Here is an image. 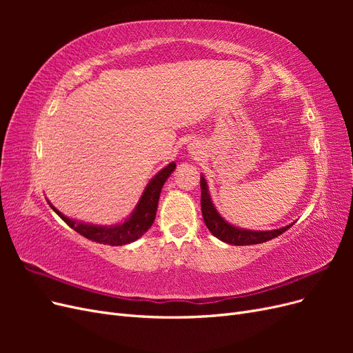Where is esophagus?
<instances>
[{"mask_svg":"<svg viewBox=\"0 0 353 353\" xmlns=\"http://www.w3.org/2000/svg\"><path fill=\"white\" fill-rule=\"evenodd\" d=\"M187 150H188V153L193 156V157H200L201 154H203V144L200 143V141H197V140H194V141H191L188 145H187Z\"/></svg>","mask_w":353,"mask_h":353,"instance_id":"34e87169","label":"esophagus"}]
</instances>
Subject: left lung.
I'll return each instance as SVG.
<instances>
[{
  "label": "left lung",
  "instance_id": "8db88e82",
  "mask_svg": "<svg viewBox=\"0 0 353 353\" xmlns=\"http://www.w3.org/2000/svg\"><path fill=\"white\" fill-rule=\"evenodd\" d=\"M200 188H201V213H203V219H205L206 227L209 228V231L213 234V236L227 244L249 245V244L265 243L279 237L280 234L287 231L294 223L292 222L283 228L270 230V231H254V230L239 228L221 216V213L216 210L215 205H213L208 183L203 175L200 176Z\"/></svg>",
  "mask_w": 353,
  "mask_h": 353
}]
</instances>
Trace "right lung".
<instances>
[{
    "label": "right lung",
    "mask_w": 353,
    "mask_h": 353,
    "mask_svg": "<svg viewBox=\"0 0 353 353\" xmlns=\"http://www.w3.org/2000/svg\"><path fill=\"white\" fill-rule=\"evenodd\" d=\"M176 168L175 162L169 163L163 169H160L159 172L148 181L147 187L144 188L143 194L138 200L135 209L128 218H125L122 222L114 223V225H95V223L81 222L77 219H72L51 205V201L47 199L48 205L54 210L57 215L65 221L70 228H73L77 232L85 239L92 240L100 244H109V245H123L130 244L135 240L140 239L144 232L148 231L153 225L156 218V210L159 205L160 191H162L163 184L169 175L174 172Z\"/></svg>",
    "instance_id": "1"
}]
</instances>
